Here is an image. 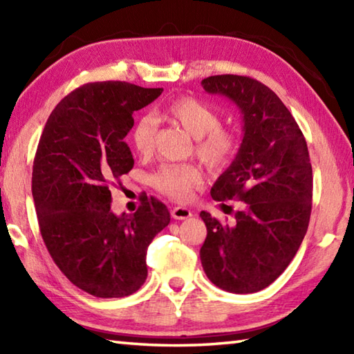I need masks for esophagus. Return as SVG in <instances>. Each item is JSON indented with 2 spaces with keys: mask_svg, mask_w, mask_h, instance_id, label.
I'll list each match as a JSON object with an SVG mask.
<instances>
[{
  "mask_svg": "<svg viewBox=\"0 0 354 354\" xmlns=\"http://www.w3.org/2000/svg\"><path fill=\"white\" fill-rule=\"evenodd\" d=\"M171 217L175 220H185L192 217V211L189 207H183V206H176L171 209Z\"/></svg>",
  "mask_w": 354,
  "mask_h": 354,
  "instance_id": "esophagus-1",
  "label": "esophagus"
}]
</instances>
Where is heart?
Here are the masks:
<instances>
[{
  "instance_id": "1",
  "label": "heart",
  "mask_w": 354,
  "mask_h": 354,
  "mask_svg": "<svg viewBox=\"0 0 354 354\" xmlns=\"http://www.w3.org/2000/svg\"><path fill=\"white\" fill-rule=\"evenodd\" d=\"M170 118L184 131L196 139V154L211 169H223L231 162L239 148V139L234 131L220 127V117L212 107L203 101L183 97L167 109ZM156 122L151 115L137 120L133 129V145L139 154L151 153L154 145ZM153 183L160 192L176 201L189 200L200 187L201 173L195 165H162L154 173Z\"/></svg>"
}]
</instances>
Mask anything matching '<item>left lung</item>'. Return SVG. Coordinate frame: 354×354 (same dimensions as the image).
Returning a JSON list of instances; mask_svg holds the SVG:
<instances>
[{
    "instance_id": "1",
    "label": "left lung",
    "mask_w": 354,
    "mask_h": 354,
    "mask_svg": "<svg viewBox=\"0 0 354 354\" xmlns=\"http://www.w3.org/2000/svg\"><path fill=\"white\" fill-rule=\"evenodd\" d=\"M201 86L230 98L243 123L241 148L211 189L215 201L237 198L243 209L232 223L201 211L207 227L201 266L220 289L254 293L286 270L308 231L313 209L308 145L289 109L262 82L217 75Z\"/></svg>"
}]
</instances>
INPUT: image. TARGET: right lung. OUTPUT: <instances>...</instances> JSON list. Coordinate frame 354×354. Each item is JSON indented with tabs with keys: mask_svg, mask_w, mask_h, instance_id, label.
Returning <instances> with one entry per match:
<instances>
[{
	"mask_svg": "<svg viewBox=\"0 0 354 354\" xmlns=\"http://www.w3.org/2000/svg\"><path fill=\"white\" fill-rule=\"evenodd\" d=\"M164 88L84 84L67 95L41 133L32 196L41 239L61 272L98 298H122L147 279V250L170 223L164 203L142 196L134 214L111 211L109 184L134 167L124 137L133 113Z\"/></svg>",
	"mask_w": 354,
	"mask_h": 354,
	"instance_id": "add662e5",
	"label": "right lung"
}]
</instances>
